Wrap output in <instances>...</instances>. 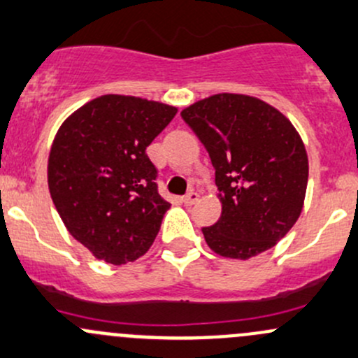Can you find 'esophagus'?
I'll list each match as a JSON object with an SVG mask.
<instances>
[{"label":"esophagus","instance_id":"obj_1","mask_svg":"<svg viewBox=\"0 0 358 358\" xmlns=\"http://www.w3.org/2000/svg\"><path fill=\"white\" fill-rule=\"evenodd\" d=\"M199 201V194L197 192H189V194L185 195V197H183V204L185 206H192V204H195V202Z\"/></svg>","mask_w":358,"mask_h":358}]
</instances>
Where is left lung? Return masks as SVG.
Wrapping results in <instances>:
<instances>
[{
  "instance_id": "left-lung-1",
  "label": "left lung",
  "mask_w": 358,
  "mask_h": 358,
  "mask_svg": "<svg viewBox=\"0 0 358 358\" xmlns=\"http://www.w3.org/2000/svg\"><path fill=\"white\" fill-rule=\"evenodd\" d=\"M216 169L221 217L202 228L216 254L245 259L276 245L299 220L307 150L292 122L264 101L214 94L182 111Z\"/></svg>"
}]
</instances>
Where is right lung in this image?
<instances>
[{
	"label": "right lung",
	"mask_w": 358,
	"mask_h": 358,
	"mask_svg": "<svg viewBox=\"0 0 358 358\" xmlns=\"http://www.w3.org/2000/svg\"><path fill=\"white\" fill-rule=\"evenodd\" d=\"M175 106L106 94L63 122L48 159V185L70 235L96 259L122 266L152 245L169 202L145 149Z\"/></svg>",
	"instance_id": "add662e5"
}]
</instances>
